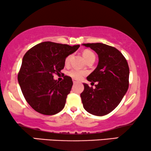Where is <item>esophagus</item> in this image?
<instances>
[{"label":"esophagus","instance_id":"esophagus-1","mask_svg":"<svg viewBox=\"0 0 151 151\" xmlns=\"http://www.w3.org/2000/svg\"><path fill=\"white\" fill-rule=\"evenodd\" d=\"M78 80H76V79H73V84H75V83H78Z\"/></svg>","mask_w":151,"mask_h":151}]
</instances>
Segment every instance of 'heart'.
I'll return each mask as SVG.
<instances>
[{
	"label": "heart",
	"instance_id": "1",
	"mask_svg": "<svg viewBox=\"0 0 151 151\" xmlns=\"http://www.w3.org/2000/svg\"><path fill=\"white\" fill-rule=\"evenodd\" d=\"M83 55L85 58L86 61L89 62L90 60H95V55L92 51L89 50H85L83 52ZM71 55H68L66 58L65 59V64H68L70 62V60H71ZM87 74V72L85 71H82V70H78L76 69V68H72V69L70 70V71H68V75L71 76V78H75V79H81L84 76H85Z\"/></svg>",
	"mask_w": 151,
	"mask_h": 151
}]
</instances>
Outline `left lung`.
Here are the masks:
<instances>
[{
  "label": "left lung",
  "instance_id": "left-lung-1",
  "mask_svg": "<svg viewBox=\"0 0 151 151\" xmlns=\"http://www.w3.org/2000/svg\"><path fill=\"white\" fill-rule=\"evenodd\" d=\"M99 55L97 67L87 79L97 82L96 88L84 84L80 94L83 107L90 114L104 116L113 111L120 103L129 86V66L126 59L114 47L101 43L83 44Z\"/></svg>",
  "mask_w": 151,
  "mask_h": 151
}]
</instances>
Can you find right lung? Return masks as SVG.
I'll return each instance as SVG.
<instances>
[{
    "label": "right lung",
    "instance_id": "right-lung-1",
    "mask_svg": "<svg viewBox=\"0 0 151 151\" xmlns=\"http://www.w3.org/2000/svg\"><path fill=\"white\" fill-rule=\"evenodd\" d=\"M80 47L51 42L37 44L26 52L18 73L23 96L37 112L53 115L64 107L73 81L64 76L61 82L53 79L64 67L65 59Z\"/></svg>",
    "mask_w": 151,
    "mask_h": 151
}]
</instances>
